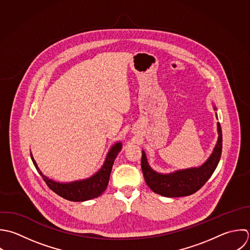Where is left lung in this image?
Here are the masks:
<instances>
[{"label":"left lung","mask_w":250,"mask_h":250,"mask_svg":"<svg viewBox=\"0 0 250 250\" xmlns=\"http://www.w3.org/2000/svg\"><path fill=\"white\" fill-rule=\"evenodd\" d=\"M217 127L219 136L214 151L209 159L200 167L179 170L170 174H161L150 167L145 153L142 151L141 168L150 189L156 194L167 198L190 196L199 191L211 177L221 158L222 130L220 123L217 124Z\"/></svg>","instance_id":"obj_1"}]
</instances>
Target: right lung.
Returning <instances> with one entry per match:
<instances>
[{
    "label": "right lung",
    "instance_id": "right-lung-1",
    "mask_svg": "<svg viewBox=\"0 0 250 250\" xmlns=\"http://www.w3.org/2000/svg\"><path fill=\"white\" fill-rule=\"evenodd\" d=\"M121 149H122L121 143L115 144L110 150V152L108 153L102 168L96 174H94L92 177L88 179L76 181L72 183H58L48 179L39 169L34 158L32 157V154H31V159L38 172L41 174L43 181L45 182V184L48 186L50 190H52L55 194H57L58 196L68 201L83 202V201H88V200L99 197L106 190L114 161L118 156V154L120 153Z\"/></svg>",
    "mask_w": 250,
    "mask_h": 250
}]
</instances>
